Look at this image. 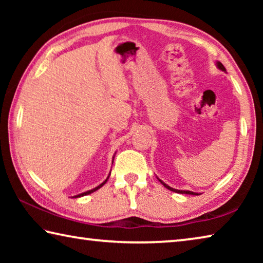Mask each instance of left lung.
I'll use <instances>...</instances> for the list:
<instances>
[{
	"label": "left lung",
	"instance_id": "obj_1",
	"mask_svg": "<svg viewBox=\"0 0 263 263\" xmlns=\"http://www.w3.org/2000/svg\"><path fill=\"white\" fill-rule=\"evenodd\" d=\"M216 66H217V67H218V69L222 70V72H226V69H225V67H224V65H222L221 62L217 61V62H216ZM158 180H159L160 182H161L162 185L166 186V188H167L168 190H172V191H174V193H179V194H186V195H199V194H197V193H194V191H190V190H179V189H174V188H172V186H169L168 184L164 183V182H162V181L160 180V179H158Z\"/></svg>",
	"mask_w": 263,
	"mask_h": 263
}]
</instances>
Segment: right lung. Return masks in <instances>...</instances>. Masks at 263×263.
<instances>
[{
  "mask_svg": "<svg viewBox=\"0 0 263 263\" xmlns=\"http://www.w3.org/2000/svg\"><path fill=\"white\" fill-rule=\"evenodd\" d=\"M114 162V161H112ZM108 179H109V176L106 177L105 179V181L104 182H102V183L100 184V185H97V186H95L94 189H91V190H88V191H84V193H82V194H79V195H77V196H73L74 198H78V197H82V196H86V195H89V194H91V193H94V191H96V190H99L101 186H103L105 183H106V181H108Z\"/></svg>",
  "mask_w": 263,
  "mask_h": 263,
  "instance_id": "1",
  "label": "right lung"
}]
</instances>
